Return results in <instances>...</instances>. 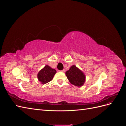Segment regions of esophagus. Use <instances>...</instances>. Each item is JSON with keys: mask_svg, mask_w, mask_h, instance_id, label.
Segmentation results:
<instances>
[{"mask_svg": "<svg viewBox=\"0 0 126 126\" xmlns=\"http://www.w3.org/2000/svg\"><path fill=\"white\" fill-rule=\"evenodd\" d=\"M60 72H64V70L63 69V70H60Z\"/></svg>", "mask_w": 126, "mask_h": 126, "instance_id": "obj_1", "label": "esophagus"}]
</instances>
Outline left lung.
<instances>
[{
	"label": "left lung",
	"instance_id": "obj_1",
	"mask_svg": "<svg viewBox=\"0 0 126 126\" xmlns=\"http://www.w3.org/2000/svg\"><path fill=\"white\" fill-rule=\"evenodd\" d=\"M66 75L69 82L76 86L81 87L85 82V74L75 65L72 66L69 70L66 72Z\"/></svg>",
	"mask_w": 126,
	"mask_h": 126
}]
</instances>
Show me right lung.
Returning <instances> with one entry per match:
<instances>
[{"mask_svg":"<svg viewBox=\"0 0 126 126\" xmlns=\"http://www.w3.org/2000/svg\"><path fill=\"white\" fill-rule=\"evenodd\" d=\"M56 73V70L55 69L46 65L39 71L37 78L42 84H45L52 80Z\"/></svg>","mask_w":126,"mask_h":126,"instance_id":"1","label":"right lung"}]
</instances>
